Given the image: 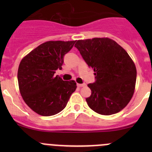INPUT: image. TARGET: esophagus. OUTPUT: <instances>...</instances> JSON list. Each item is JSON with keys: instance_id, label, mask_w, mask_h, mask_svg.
<instances>
[{"instance_id": "1", "label": "esophagus", "mask_w": 152, "mask_h": 152, "mask_svg": "<svg viewBox=\"0 0 152 152\" xmlns=\"http://www.w3.org/2000/svg\"><path fill=\"white\" fill-rule=\"evenodd\" d=\"M77 86L78 87H85L86 86V84H77Z\"/></svg>"}]
</instances>
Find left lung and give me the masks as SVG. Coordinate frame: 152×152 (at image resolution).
<instances>
[{
	"mask_svg": "<svg viewBox=\"0 0 152 152\" xmlns=\"http://www.w3.org/2000/svg\"><path fill=\"white\" fill-rule=\"evenodd\" d=\"M76 42L75 47L96 76V82L87 85L91 90V95L86 99L89 107L104 115L121 111L132 98L135 88L137 70L133 60L110 38Z\"/></svg>",
	"mask_w": 152,
	"mask_h": 152,
	"instance_id": "obj_1",
	"label": "left lung"
}]
</instances>
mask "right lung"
<instances>
[{
    "instance_id": "obj_1",
    "label": "right lung",
    "mask_w": 152,
    "mask_h": 152,
    "mask_svg": "<svg viewBox=\"0 0 152 152\" xmlns=\"http://www.w3.org/2000/svg\"><path fill=\"white\" fill-rule=\"evenodd\" d=\"M75 42L48 41L31 50L20 63V93L25 103L40 115H53L62 111L76 90L75 81H63L54 75L57 69H62L64 56Z\"/></svg>"
}]
</instances>
